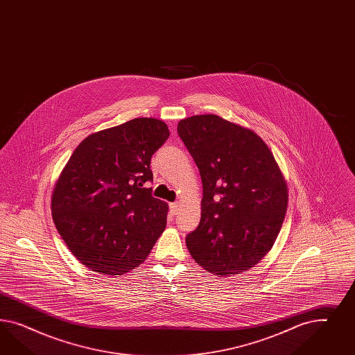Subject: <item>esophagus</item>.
Masks as SVG:
<instances>
[{
  "label": "esophagus",
  "mask_w": 355,
  "mask_h": 355,
  "mask_svg": "<svg viewBox=\"0 0 355 355\" xmlns=\"http://www.w3.org/2000/svg\"><path fill=\"white\" fill-rule=\"evenodd\" d=\"M171 214L172 215L178 214V203H171Z\"/></svg>",
  "instance_id": "34e87169"
}]
</instances>
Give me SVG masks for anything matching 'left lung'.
I'll return each instance as SVG.
<instances>
[{
    "label": "left lung",
    "instance_id": "8db88e82",
    "mask_svg": "<svg viewBox=\"0 0 355 355\" xmlns=\"http://www.w3.org/2000/svg\"><path fill=\"white\" fill-rule=\"evenodd\" d=\"M203 182L202 218L186 236L195 261L220 277L246 272L268 254L288 208V186L252 130L216 114L178 122Z\"/></svg>",
    "mask_w": 355,
    "mask_h": 355
}]
</instances>
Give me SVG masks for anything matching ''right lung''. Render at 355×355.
<instances>
[{
	"instance_id": "obj_1",
	"label": "right lung",
	"mask_w": 355,
	"mask_h": 355,
	"mask_svg": "<svg viewBox=\"0 0 355 355\" xmlns=\"http://www.w3.org/2000/svg\"><path fill=\"white\" fill-rule=\"evenodd\" d=\"M171 132L156 119H134L83 140L54 186L52 215L82 264L107 276L137 268L166 226L168 205L144 187L150 157Z\"/></svg>"
}]
</instances>
